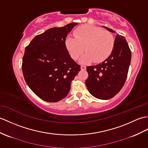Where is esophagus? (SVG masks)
I'll list each match as a JSON object with an SVG mask.
<instances>
[{
  "mask_svg": "<svg viewBox=\"0 0 148 148\" xmlns=\"http://www.w3.org/2000/svg\"><path fill=\"white\" fill-rule=\"evenodd\" d=\"M86 66H81V70H86Z\"/></svg>",
  "mask_w": 148,
  "mask_h": 148,
  "instance_id": "34e87169",
  "label": "esophagus"
}]
</instances>
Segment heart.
Masks as SVG:
<instances>
[{
  "instance_id": "obj_1",
  "label": "heart",
  "mask_w": 148,
  "mask_h": 148,
  "mask_svg": "<svg viewBox=\"0 0 148 148\" xmlns=\"http://www.w3.org/2000/svg\"><path fill=\"white\" fill-rule=\"evenodd\" d=\"M73 35L66 40V48L74 60L78 59L84 50L86 53L81 59L82 64L93 61L101 62L110 56L114 48V36L99 27L82 26L74 31Z\"/></svg>"
}]
</instances>
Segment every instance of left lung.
Returning <instances> with one entry per match:
<instances>
[{"label":"left lung","instance_id":"obj_1","mask_svg":"<svg viewBox=\"0 0 148 148\" xmlns=\"http://www.w3.org/2000/svg\"><path fill=\"white\" fill-rule=\"evenodd\" d=\"M130 60L131 51L125 37L116 35L114 48L107 59L97 66L86 67L88 77L86 85L90 93L101 99H108L115 96L125 84Z\"/></svg>","mask_w":148,"mask_h":148}]
</instances>
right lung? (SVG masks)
Returning a JSON list of instances; mask_svg holds the SVG:
<instances>
[{"instance_id":"right-lung-1","label":"right lung","mask_w":148,"mask_h":148,"mask_svg":"<svg viewBox=\"0 0 148 148\" xmlns=\"http://www.w3.org/2000/svg\"><path fill=\"white\" fill-rule=\"evenodd\" d=\"M77 23L51 27L26 47L22 71L27 86L40 98L57 102L68 95L81 66L69 54L66 37Z\"/></svg>"}]
</instances>
